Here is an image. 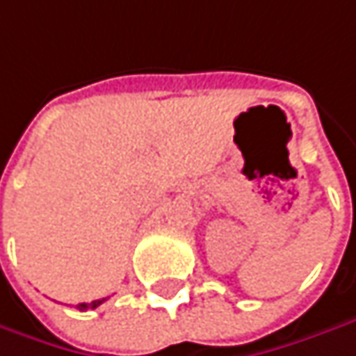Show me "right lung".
Wrapping results in <instances>:
<instances>
[{
    "instance_id": "add662e5",
    "label": "right lung",
    "mask_w": 356,
    "mask_h": 356,
    "mask_svg": "<svg viewBox=\"0 0 356 356\" xmlns=\"http://www.w3.org/2000/svg\"><path fill=\"white\" fill-rule=\"evenodd\" d=\"M104 302H106V300H95V302H91V304H79V309H81V312H85V309H89V307H91V309H95V307L99 306V304H104Z\"/></svg>"
}]
</instances>
